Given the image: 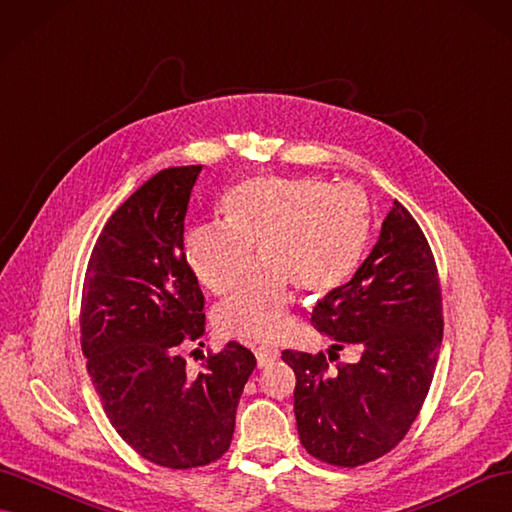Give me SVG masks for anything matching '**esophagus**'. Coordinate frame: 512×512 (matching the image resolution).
Listing matches in <instances>:
<instances>
[{
    "mask_svg": "<svg viewBox=\"0 0 512 512\" xmlns=\"http://www.w3.org/2000/svg\"><path fill=\"white\" fill-rule=\"evenodd\" d=\"M280 352L273 350V347H256V360H258V367H269L273 360H278Z\"/></svg>",
    "mask_w": 512,
    "mask_h": 512,
    "instance_id": "obj_1",
    "label": "esophagus"
}]
</instances>
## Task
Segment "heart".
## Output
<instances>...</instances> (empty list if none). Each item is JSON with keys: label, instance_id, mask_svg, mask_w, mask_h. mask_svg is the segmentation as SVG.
Here are the masks:
<instances>
[{"label": "heart", "instance_id": "heart-1", "mask_svg": "<svg viewBox=\"0 0 512 512\" xmlns=\"http://www.w3.org/2000/svg\"><path fill=\"white\" fill-rule=\"evenodd\" d=\"M226 223L195 226L184 239L186 263L215 295L217 328L236 339L271 343L291 328L289 284L326 295L352 276L369 236L367 199L354 186L313 178H252L223 197Z\"/></svg>", "mask_w": 512, "mask_h": 512}]
</instances>
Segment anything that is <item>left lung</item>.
Returning a JSON list of instances; mask_svg holds the SVG:
<instances>
[{
	"label": "left lung",
	"instance_id": "8db88e82",
	"mask_svg": "<svg viewBox=\"0 0 512 512\" xmlns=\"http://www.w3.org/2000/svg\"><path fill=\"white\" fill-rule=\"evenodd\" d=\"M310 321L334 339V352H282L295 371L299 441L321 463L367 465L413 426L443 339L439 269L426 234L400 202L354 278L317 299ZM347 344L361 352L358 364L338 363L335 352Z\"/></svg>",
	"mask_w": 512,
	"mask_h": 512
}]
</instances>
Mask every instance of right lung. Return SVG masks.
Here are the masks:
<instances>
[{
    "label": "right lung",
    "instance_id": "1",
    "mask_svg": "<svg viewBox=\"0 0 512 512\" xmlns=\"http://www.w3.org/2000/svg\"><path fill=\"white\" fill-rule=\"evenodd\" d=\"M199 171L162 169L112 213L80 302L82 354L112 428L141 458L178 471L230 450L236 406L256 367V356L230 341L202 356L197 373L186 371L182 350L206 323L204 293L184 254Z\"/></svg>",
    "mask_w": 512,
    "mask_h": 512
}]
</instances>
